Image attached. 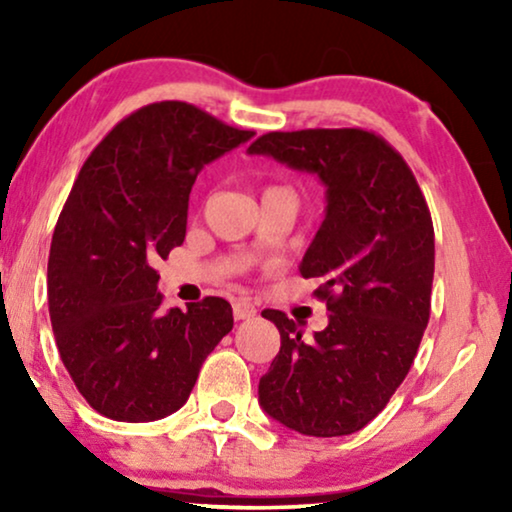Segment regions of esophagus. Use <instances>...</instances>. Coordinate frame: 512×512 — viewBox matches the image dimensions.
<instances>
[{"label": "esophagus", "mask_w": 512, "mask_h": 512, "mask_svg": "<svg viewBox=\"0 0 512 512\" xmlns=\"http://www.w3.org/2000/svg\"><path fill=\"white\" fill-rule=\"evenodd\" d=\"M233 317H235V321L254 319L256 317V307L247 303V300H237V303L233 305Z\"/></svg>", "instance_id": "1"}]
</instances>
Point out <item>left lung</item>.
Listing matches in <instances>:
<instances>
[{
	"mask_svg": "<svg viewBox=\"0 0 512 512\" xmlns=\"http://www.w3.org/2000/svg\"><path fill=\"white\" fill-rule=\"evenodd\" d=\"M249 153L326 186V219L300 263L319 279L328 326L303 338L279 310L282 347L258 382L263 410L303 436H349L380 415L415 361L431 314L433 221L415 174L375 132H268Z\"/></svg>",
	"mask_w": 512,
	"mask_h": 512,
	"instance_id": "1",
	"label": "left lung"
}]
</instances>
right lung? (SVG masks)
Returning a JSON list of instances; mask_svg holds the SVG:
<instances>
[{
  "label": "right lung",
  "instance_id": "add662e5",
  "mask_svg": "<svg viewBox=\"0 0 512 512\" xmlns=\"http://www.w3.org/2000/svg\"><path fill=\"white\" fill-rule=\"evenodd\" d=\"M251 137L165 100L125 116L83 163L53 233L48 312L67 373L100 415L153 422L177 412L233 328V307L216 296L165 312L153 263L184 242L202 165Z\"/></svg>",
  "mask_w": 512,
  "mask_h": 512
}]
</instances>
